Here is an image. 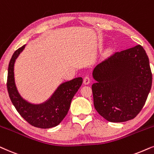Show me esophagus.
<instances>
[{
    "label": "esophagus",
    "mask_w": 154,
    "mask_h": 154,
    "mask_svg": "<svg viewBox=\"0 0 154 154\" xmlns=\"http://www.w3.org/2000/svg\"><path fill=\"white\" fill-rule=\"evenodd\" d=\"M90 82H91V79H90L89 77H88V76H86V77H85V78H84L83 82L85 85H89V84L90 83Z\"/></svg>",
    "instance_id": "esophagus-1"
}]
</instances>
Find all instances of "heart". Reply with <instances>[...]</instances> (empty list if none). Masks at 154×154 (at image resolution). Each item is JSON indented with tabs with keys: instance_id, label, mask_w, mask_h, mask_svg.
<instances>
[{
	"instance_id": "obj_1",
	"label": "heart",
	"mask_w": 154,
	"mask_h": 154,
	"mask_svg": "<svg viewBox=\"0 0 154 154\" xmlns=\"http://www.w3.org/2000/svg\"><path fill=\"white\" fill-rule=\"evenodd\" d=\"M107 52H108V53H110V50H108V51H107Z\"/></svg>"
}]
</instances>
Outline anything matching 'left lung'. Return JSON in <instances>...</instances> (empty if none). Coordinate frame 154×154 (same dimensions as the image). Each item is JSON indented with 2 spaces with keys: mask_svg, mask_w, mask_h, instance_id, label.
<instances>
[{
  "mask_svg": "<svg viewBox=\"0 0 154 154\" xmlns=\"http://www.w3.org/2000/svg\"><path fill=\"white\" fill-rule=\"evenodd\" d=\"M94 105L106 120L122 122L135 118L152 85L149 60L143 47L116 53L94 67Z\"/></svg>",
  "mask_w": 154,
  "mask_h": 154,
  "instance_id": "left-lung-1",
  "label": "left lung"
}]
</instances>
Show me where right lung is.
Listing matches in <instances>:
<instances>
[{
  "label": "right lung",
  "instance_id": "1",
  "mask_svg": "<svg viewBox=\"0 0 154 154\" xmlns=\"http://www.w3.org/2000/svg\"><path fill=\"white\" fill-rule=\"evenodd\" d=\"M24 45L15 51L10 59L8 72L7 87L10 100L20 116L34 127L48 129L58 125L66 116L75 94L82 84V77L61 83L50 97L40 103L24 99L18 91L15 80L14 67L16 59L25 48Z\"/></svg>",
  "mask_w": 154,
  "mask_h": 154
}]
</instances>
